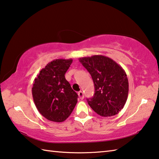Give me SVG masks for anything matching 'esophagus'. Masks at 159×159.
I'll return each mask as SVG.
<instances>
[{
    "instance_id": "34e87169",
    "label": "esophagus",
    "mask_w": 159,
    "mask_h": 159,
    "mask_svg": "<svg viewBox=\"0 0 159 159\" xmlns=\"http://www.w3.org/2000/svg\"><path fill=\"white\" fill-rule=\"evenodd\" d=\"M78 95H79V98L80 99H83V98H84V94H83V93L82 92V91H79V93H78Z\"/></svg>"
}]
</instances>
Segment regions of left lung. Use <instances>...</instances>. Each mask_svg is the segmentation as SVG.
Returning <instances> with one entry per match:
<instances>
[{
	"label": "left lung",
	"instance_id": "left-lung-1",
	"mask_svg": "<svg viewBox=\"0 0 159 159\" xmlns=\"http://www.w3.org/2000/svg\"><path fill=\"white\" fill-rule=\"evenodd\" d=\"M79 61L90 74L95 85V94L87 99L90 107L101 116L117 114L128 95V80L124 69L103 55L80 57Z\"/></svg>",
	"mask_w": 159,
	"mask_h": 159
}]
</instances>
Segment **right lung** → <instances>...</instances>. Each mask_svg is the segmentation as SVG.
Masks as SVG:
<instances>
[{
	"mask_svg": "<svg viewBox=\"0 0 159 159\" xmlns=\"http://www.w3.org/2000/svg\"><path fill=\"white\" fill-rule=\"evenodd\" d=\"M72 61V59L50 61L34 79L32 96L35 105L40 114L51 121H64L78 102L79 96L64 76Z\"/></svg>",
	"mask_w": 159,
	"mask_h": 159,
	"instance_id": "1",
	"label": "right lung"
}]
</instances>
